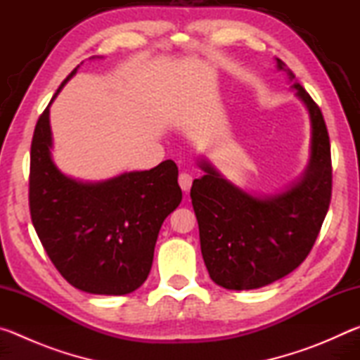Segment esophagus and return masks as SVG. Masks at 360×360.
Wrapping results in <instances>:
<instances>
[{
  "mask_svg": "<svg viewBox=\"0 0 360 360\" xmlns=\"http://www.w3.org/2000/svg\"><path fill=\"white\" fill-rule=\"evenodd\" d=\"M178 181H179V186H181L182 191L187 192L188 188H191V186H192V181H193V178H192V174H191V173L182 172V173L179 174Z\"/></svg>",
  "mask_w": 360,
  "mask_h": 360,
  "instance_id": "esophagus-1",
  "label": "esophagus"
}]
</instances>
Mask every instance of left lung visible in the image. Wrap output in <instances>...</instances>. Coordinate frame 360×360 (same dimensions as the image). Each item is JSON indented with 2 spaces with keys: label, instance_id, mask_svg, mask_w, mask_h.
Returning a JSON list of instances; mask_svg holds the SVG:
<instances>
[{
  "label": "left lung",
  "instance_id": "left-lung-1",
  "mask_svg": "<svg viewBox=\"0 0 360 360\" xmlns=\"http://www.w3.org/2000/svg\"><path fill=\"white\" fill-rule=\"evenodd\" d=\"M276 62L311 119L307 173L289 191L257 198L203 160L205 174L191 188L205 265L212 281L225 289H257L294 271L313 249L330 205L332 158L324 115L283 60Z\"/></svg>",
  "mask_w": 360,
  "mask_h": 360
}]
</instances>
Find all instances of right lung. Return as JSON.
I'll list each match as a JSON object with an SVG mask.
<instances>
[{
    "mask_svg": "<svg viewBox=\"0 0 360 360\" xmlns=\"http://www.w3.org/2000/svg\"><path fill=\"white\" fill-rule=\"evenodd\" d=\"M51 148L47 106L32 139L28 200L32 222L49 259L66 281L89 294L124 295L136 290L150 271L163 221L182 200L176 163L165 160L149 172L89 184L60 173Z\"/></svg>",
    "mask_w": 360,
    "mask_h": 360,
    "instance_id": "add662e5",
    "label": "right lung"
}]
</instances>
